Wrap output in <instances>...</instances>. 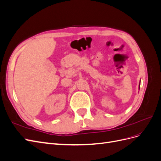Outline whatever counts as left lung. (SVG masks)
<instances>
[{
  "label": "left lung",
  "mask_w": 161,
  "mask_h": 161,
  "mask_svg": "<svg viewBox=\"0 0 161 161\" xmlns=\"http://www.w3.org/2000/svg\"><path fill=\"white\" fill-rule=\"evenodd\" d=\"M140 86V85H139V87Z\"/></svg>",
  "instance_id": "1"
}]
</instances>
